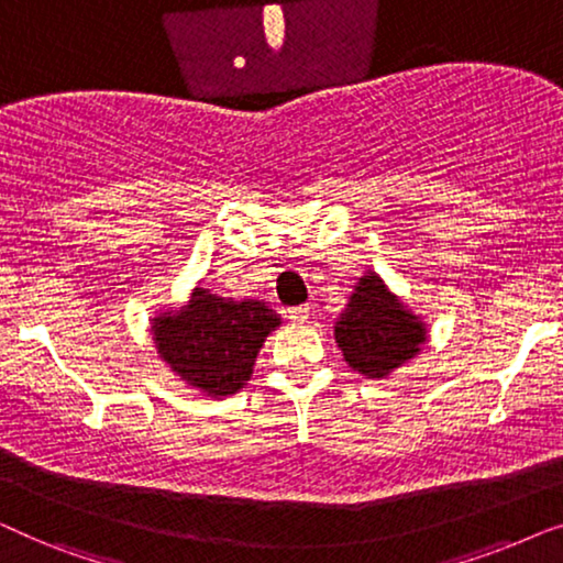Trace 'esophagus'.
I'll return each mask as SVG.
<instances>
[{"mask_svg": "<svg viewBox=\"0 0 563 563\" xmlns=\"http://www.w3.org/2000/svg\"><path fill=\"white\" fill-rule=\"evenodd\" d=\"M287 318L291 322H307L310 320V305H299V307H289Z\"/></svg>", "mask_w": 563, "mask_h": 563, "instance_id": "1", "label": "esophagus"}]
</instances>
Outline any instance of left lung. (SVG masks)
I'll return each instance as SVG.
<instances>
[{
	"label": "left lung",
	"mask_w": 563,
	"mask_h": 563,
	"mask_svg": "<svg viewBox=\"0 0 563 563\" xmlns=\"http://www.w3.org/2000/svg\"><path fill=\"white\" fill-rule=\"evenodd\" d=\"M426 322L391 295L379 274L361 276L335 322V343L353 372L384 379L420 353Z\"/></svg>",
	"instance_id": "8db88e82"
}]
</instances>
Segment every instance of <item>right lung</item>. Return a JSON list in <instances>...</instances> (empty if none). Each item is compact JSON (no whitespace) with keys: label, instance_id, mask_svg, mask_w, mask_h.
<instances>
[{"label":"right lung","instance_id":"add662e5","mask_svg":"<svg viewBox=\"0 0 563 563\" xmlns=\"http://www.w3.org/2000/svg\"><path fill=\"white\" fill-rule=\"evenodd\" d=\"M282 318L258 299L218 297L197 287L189 305L153 318L158 356L207 397L235 395L253 374L261 345Z\"/></svg>","mask_w":563,"mask_h":563}]
</instances>
